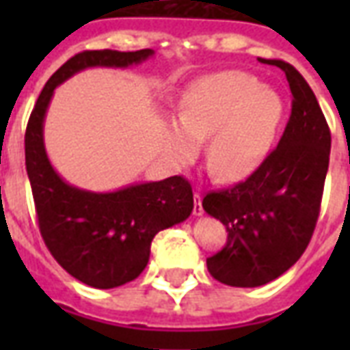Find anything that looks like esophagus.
<instances>
[{"label":"esophagus","instance_id":"esophagus-1","mask_svg":"<svg viewBox=\"0 0 350 350\" xmlns=\"http://www.w3.org/2000/svg\"><path fill=\"white\" fill-rule=\"evenodd\" d=\"M193 213H195V215H202V213H204V208H202V197H200V193H195V206H193Z\"/></svg>","mask_w":350,"mask_h":350}]
</instances>
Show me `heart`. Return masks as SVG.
I'll list each match as a JSON object with an SVG mask.
<instances>
[{
  "label": "heart",
  "mask_w": 350,
  "mask_h": 350,
  "mask_svg": "<svg viewBox=\"0 0 350 350\" xmlns=\"http://www.w3.org/2000/svg\"><path fill=\"white\" fill-rule=\"evenodd\" d=\"M281 114V99L255 77L212 75L183 95L178 122L167 123V150L176 163H191L208 140V172L219 182H240L266 157Z\"/></svg>",
  "instance_id": "1"
}]
</instances>
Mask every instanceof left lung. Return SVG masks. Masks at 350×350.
I'll return each instance as SVG.
<instances>
[{"instance_id": "1", "label": "left lung", "mask_w": 350, "mask_h": 350, "mask_svg": "<svg viewBox=\"0 0 350 350\" xmlns=\"http://www.w3.org/2000/svg\"><path fill=\"white\" fill-rule=\"evenodd\" d=\"M285 72L293 110L283 137L245 180L208 193L202 208L227 227V243L206 258L213 279L260 286L278 279L308 247L315 230L330 161V129L315 93L293 65Z\"/></svg>"}]
</instances>
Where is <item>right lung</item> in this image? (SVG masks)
Segmentation results:
<instances>
[{
    "mask_svg": "<svg viewBox=\"0 0 350 350\" xmlns=\"http://www.w3.org/2000/svg\"><path fill=\"white\" fill-rule=\"evenodd\" d=\"M153 50H86L57 69L35 103L26 138V170L39 230L57 264L93 288H114L137 279L150 260L155 234L193 212V189L182 176L92 193L64 182L52 168L42 140L50 99L64 80L88 67H129Z\"/></svg>",
    "mask_w": 350,
    "mask_h": 350,
    "instance_id": "1",
    "label": "right lung"
}]
</instances>
